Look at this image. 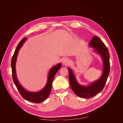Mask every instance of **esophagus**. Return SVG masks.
I'll return each instance as SVG.
<instances>
[{"label":"esophagus","mask_w":123,"mask_h":123,"mask_svg":"<svg viewBox=\"0 0 123 123\" xmlns=\"http://www.w3.org/2000/svg\"><path fill=\"white\" fill-rule=\"evenodd\" d=\"M63 65H64V66H67V65H68L70 63V61L68 59H64L63 60Z\"/></svg>","instance_id":"esophagus-1"}]
</instances>
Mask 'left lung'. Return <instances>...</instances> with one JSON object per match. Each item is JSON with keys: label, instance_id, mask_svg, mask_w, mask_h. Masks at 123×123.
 Masks as SVG:
<instances>
[{"label": "left lung", "instance_id": "obj_1", "mask_svg": "<svg viewBox=\"0 0 123 123\" xmlns=\"http://www.w3.org/2000/svg\"><path fill=\"white\" fill-rule=\"evenodd\" d=\"M94 48L97 53L102 57L103 61V73L101 76L96 81L90 83L87 86H81L78 83L72 70L68 68L69 79L70 86L75 95L83 98H89L100 92L105 87L110 71L109 53L108 49L100 38L94 36L89 44Z\"/></svg>", "mask_w": 123, "mask_h": 123}]
</instances>
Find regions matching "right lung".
Masks as SVG:
<instances>
[{
    "mask_svg": "<svg viewBox=\"0 0 123 123\" xmlns=\"http://www.w3.org/2000/svg\"><path fill=\"white\" fill-rule=\"evenodd\" d=\"M27 38L24 37L20 41L19 44H18L16 49H15V51L14 53V55L12 57V62H11V66L12 69V79L14 81V82L17 87V89L20 93V95L22 96L23 98H24L27 101L35 103H40L41 102L44 101L45 99L48 97L49 93L51 92L52 82L54 79L55 75L57 71L60 69L61 66V63H59L56 66H54L49 70V72L48 80L47 81L46 86L42 90H41L38 92H30L26 90L22 86L20 85V83L18 82L16 74V70H15V65L16 62L17 56L18 55V52L19 51L20 48H21L23 45V43L25 42L26 41Z\"/></svg>",
    "mask_w": 123,
    "mask_h": 123,
    "instance_id": "1",
    "label": "right lung"
}]
</instances>
